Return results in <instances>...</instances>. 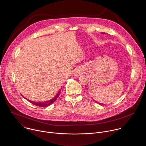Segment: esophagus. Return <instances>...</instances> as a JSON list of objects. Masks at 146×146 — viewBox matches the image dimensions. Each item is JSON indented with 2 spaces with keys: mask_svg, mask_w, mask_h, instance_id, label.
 <instances>
[{
  "mask_svg": "<svg viewBox=\"0 0 146 146\" xmlns=\"http://www.w3.org/2000/svg\"><path fill=\"white\" fill-rule=\"evenodd\" d=\"M83 71H84V70H83L81 68H78L74 70V74L75 76H78L81 75V74H82Z\"/></svg>",
  "mask_w": 146,
  "mask_h": 146,
  "instance_id": "1",
  "label": "esophagus"
}]
</instances>
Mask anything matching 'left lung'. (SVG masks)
<instances>
[{
  "label": "left lung",
  "instance_id": "left-lung-1",
  "mask_svg": "<svg viewBox=\"0 0 146 146\" xmlns=\"http://www.w3.org/2000/svg\"><path fill=\"white\" fill-rule=\"evenodd\" d=\"M95 101V100H94ZM100 105H103V104H102V103H100Z\"/></svg>",
  "mask_w": 146,
  "mask_h": 146
}]
</instances>
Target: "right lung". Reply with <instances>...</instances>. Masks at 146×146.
Here are the masks:
<instances>
[{
    "mask_svg": "<svg viewBox=\"0 0 146 146\" xmlns=\"http://www.w3.org/2000/svg\"><path fill=\"white\" fill-rule=\"evenodd\" d=\"M60 93V91H59V92L58 93V94L56 95V96H55L54 98H52V99H51V100H48V101H46V102H36L31 101V100H28V99H27V100H28L30 103L33 104V105H36V106H39V107L44 108V107H47V106H50V105H51V104H52V103H54V102L57 99V98H58V96H59Z\"/></svg>",
    "mask_w": 146,
    "mask_h": 146,
    "instance_id": "right-lung-1",
    "label": "right lung"
}]
</instances>
